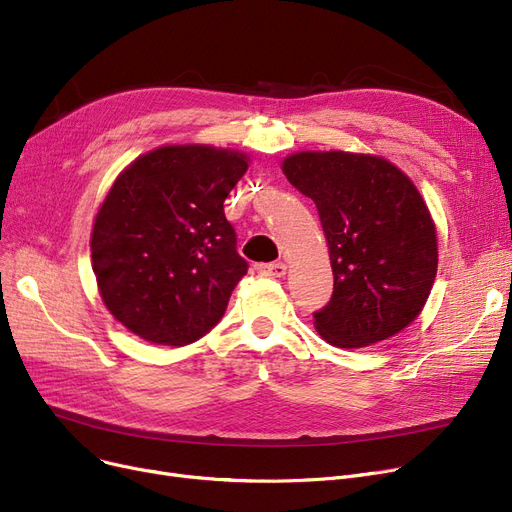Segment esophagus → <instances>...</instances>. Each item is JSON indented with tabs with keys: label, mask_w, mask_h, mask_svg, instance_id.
Returning <instances> with one entry per match:
<instances>
[{
	"label": "esophagus",
	"mask_w": 512,
	"mask_h": 512,
	"mask_svg": "<svg viewBox=\"0 0 512 512\" xmlns=\"http://www.w3.org/2000/svg\"><path fill=\"white\" fill-rule=\"evenodd\" d=\"M255 270L261 274V276H267V278H282L286 276V263L282 261H274V263H259Z\"/></svg>",
	"instance_id": "obj_1"
}]
</instances>
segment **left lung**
<instances>
[{"mask_svg": "<svg viewBox=\"0 0 512 512\" xmlns=\"http://www.w3.org/2000/svg\"><path fill=\"white\" fill-rule=\"evenodd\" d=\"M282 170L313 199L328 238L334 292L313 313L321 338L361 348L405 330L438 272L436 226L409 176L382 157L344 151H303Z\"/></svg>", "mask_w": 512, "mask_h": 512, "instance_id": "left-lung-1", "label": "left lung"}]
</instances>
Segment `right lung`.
I'll use <instances>...</instances> for the list:
<instances>
[{
  "label": "right lung",
  "mask_w": 512,
  "mask_h": 512,
  "mask_svg": "<svg viewBox=\"0 0 512 512\" xmlns=\"http://www.w3.org/2000/svg\"><path fill=\"white\" fill-rule=\"evenodd\" d=\"M247 168L238 151L170 145L118 176L95 218L91 257L105 307L132 334L184 346L222 319L249 270L224 213Z\"/></svg>",
  "instance_id": "obj_1"
}]
</instances>
